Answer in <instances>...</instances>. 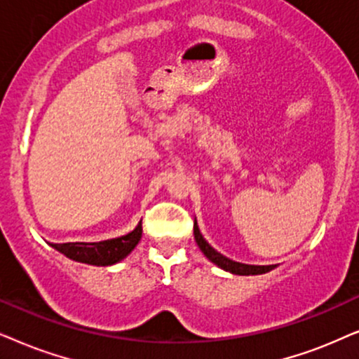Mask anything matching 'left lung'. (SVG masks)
<instances>
[{
	"label": "left lung",
	"instance_id": "obj_1",
	"mask_svg": "<svg viewBox=\"0 0 359 359\" xmlns=\"http://www.w3.org/2000/svg\"><path fill=\"white\" fill-rule=\"evenodd\" d=\"M194 236H195V241H197L198 248L202 250L203 255L207 256L210 261L215 262V264L219 266L224 271L233 272V274H238V276L264 274V272H269L271 269H274V266H248V264H240V262H235V261H229L228 257L219 255V252L215 251L213 248L203 240V236L200 235V229L197 226V223L194 224Z\"/></svg>",
	"mask_w": 359,
	"mask_h": 359
}]
</instances>
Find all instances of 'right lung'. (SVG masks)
Masks as SVG:
<instances>
[{"label":"right lung","mask_w":359,"mask_h":359,"mask_svg":"<svg viewBox=\"0 0 359 359\" xmlns=\"http://www.w3.org/2000/svg\"><path fill=\"white\" fill-rule=\"evenodd\" d=\"M142 235V224L121 238L102 241V243H65V245H52L57 251L70 259L85 262L92 266H111L121 261L135 250Z\"/></svg>","instance_id":"add662e5"}]
</instances>
